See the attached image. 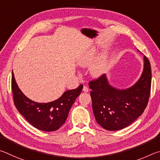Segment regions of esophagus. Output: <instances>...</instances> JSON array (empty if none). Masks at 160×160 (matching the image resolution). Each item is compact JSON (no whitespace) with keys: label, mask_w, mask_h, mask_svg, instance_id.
I'll return each mask as SVG.
<instances>
[{"label":"esophagus","mask_w":160,"mask_h":160,"mask_svg":"<svg viewBox=\"0 0 160 160\" xmlns=\"http://www.w3.org/2000/svg\"><path fill=\"white\" fill-rule=\"evenodd\" d=\"M83 92H86V93H87V92H88V88L87 87V86H83Z\"/></svg>","instance_id":"1"}]
</instances>
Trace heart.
<instances>
[{
    "label": "heart",
    "mask_w": 160,
    "mask_h": 160,
    "mask_svg": "<svg viewBox=\"0 0 160 160\" xmlns=\"http://www.w3.org/2000/svg\"><path fill=\"white\" fill-rule=\"evenodd\" d=\"M95 57H96L95 50H91L90 51L83 53L78 58V64L82 67L88 66L93 62ZM107 58L105 55H102L98 58L96 62L91 66L90 73L94 77H99L105 74L107 71Z\"/></svg>",
    "instance_id": "b5f03b06"
}]
</instances>
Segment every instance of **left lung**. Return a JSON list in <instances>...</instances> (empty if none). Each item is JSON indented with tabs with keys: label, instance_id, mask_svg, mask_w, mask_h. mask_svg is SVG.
<instances>
[{
	"label": "left lung",
	"instance_id": "obj_1",
	"mask_svg": "<svg viewBox=\"0 0 160 160\" xmlns=\"http://www.w3.org/2000/svg\"><path fill=\"white\" fill-rule=\"evenodd\" d=\"M151 66L144 56V68L139 80L127 89L109 84L105 74L89 82L93 111L98 124L108 131L129 126L143 112L151 89Z\"/></svg>",
	"mask_w": 160,
	"mask_h": 160
}]
</instances>
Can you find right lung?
Here are the masks:
<instances>
[{"label": "right lung", "mask_w": 160, "mask_h": 160, "mask_svg": "<svg viewBox=\"0 0 160 160\" xmlns=\"http://www.w3.org/2000/svg\"><path fill=\"white\" fill-rule=\"evenodd\" d=\"M11 88L15 107L25 119L39 130L54 131L64 124L73 103L82 91L83 85L65 91L58 99L47 103L36 102L25 96L17 84L13 72Z\"/></svg>", "instance_id": "right-lung-1"}]
</instances>
